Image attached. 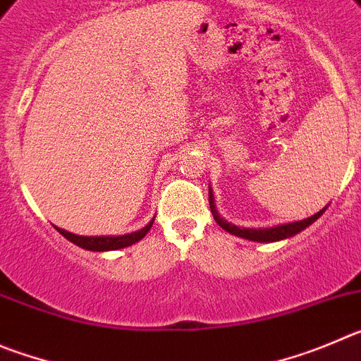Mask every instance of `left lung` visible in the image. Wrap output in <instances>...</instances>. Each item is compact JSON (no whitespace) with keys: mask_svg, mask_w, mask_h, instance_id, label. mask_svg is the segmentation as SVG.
<instances>
[{"mask_svg":"<svg viewBox=\"0 0 361 361\" xmlns=\"http://www.w3.org/2000/svg\"><path fill=\"white\" fill-rule=\"evenodd\" d=\"M209 203H210V212H212L214 219H216V223L221 226V228L226 230V232L232 233V235L243 237V239H248V241H255V243H275V241H282V239H290V237L300 233L302 230H306L310 225H313L314 221L322 216V214L327 210V207H329V204H326L322 210H318L317 214H313L311 217H306V219H302V221L284 223V225L266 226V228H245V226L232 225V223H228V221L223 219V217L219 216V212H217L216 209V200H214V190L210 185H209Z\"/></svg>","mask_w":361,"mask_h":361,"instance_id":"8db88e82","label":"left lung"}]
</instances>
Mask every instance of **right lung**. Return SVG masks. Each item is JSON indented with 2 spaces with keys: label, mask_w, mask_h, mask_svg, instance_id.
<instances>
[{
  "label": "right lung",
  "mask_w": 361,
  "mask_h": 361,
  "mask_svg": "<svg viewBox=\"0 0 361 361\" xmlns=\"http://www.w3.org/2000/svg\"><path fill=\"white\" fill-rule=\"evenodd\" d=\"M152 223H154V217L149 221L144 228L136 230V232L124 233V235H77V233H71L68 230L59 228L55 226V230L64 235L70 243L80 246L84 250H90V252H109V250H120V248H128V246L135 245L140 239H144L145 233L151 230Z\"/></svg>",
  "instance_id": "obj_1"
}]
</instances>
